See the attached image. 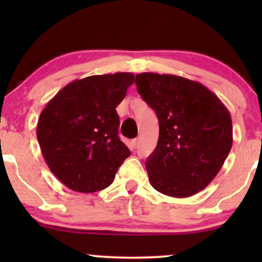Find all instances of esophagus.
<instances>
[{
  "mask_svg": "<svg viewBox=\"0 0 262 262\" xmlns=\"http://www.w3.org/2000/svg\"><path fill=\"white\" fill-rule=\"evenodd\" d=\"M132 145H133L134 149H137L139 146V139H134L132 140Z\"/></svg>",
  "mask_w": 262,
  "mask_h": 262,
  "instance_id": "34e87169",
  "label": "esophagus"
}]
</instances>
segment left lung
I'll return each instance as SVG.
<instances>
[{
    "label": "left lung",
    "mask_w": 262,
    "mask_h": 262,
    "mask_svg": "<svg viewBox=\"0 0 262 262\" xmlns=\"http://www.w3.org/2000/svg\"><path fill=\"white\" fill-rule=\"evenodd\" d=\"M159 119V140L146 160L149 181L170 197H189L217 176L233 144L230 113L197 81L169 74L135 76Z\"/></svg>",
    "instance_id": "1"
}]
</instances>
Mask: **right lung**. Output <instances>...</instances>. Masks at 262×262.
<instances>
[{
	"label": "right lung",
	"mask_w": 262,
	"mask_h": 262,
	"mask_svg": "<svg viewBox=\"0 0 262 262\" xmlns=\"http://www.w3.org/2000/svg\"><path fill=\"white\" fill-rule=\"evenodd\" d=\"M133 82L132 73L74 80L41 111L37 125L41 154L68 188L83 193L107 188L130 155L118 137L116 108Z\"/></svg>",
	"instance_id": "obj_1"
}]
</instances>
